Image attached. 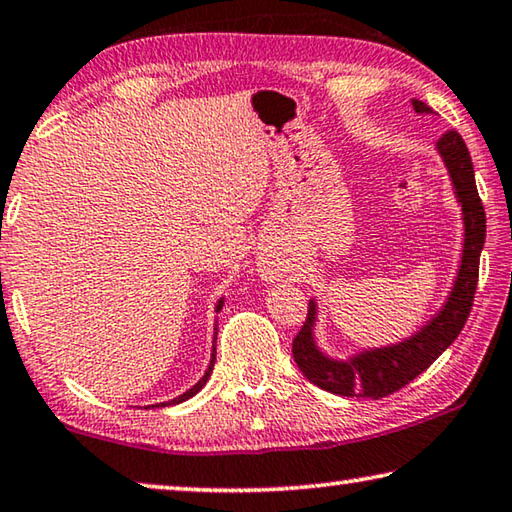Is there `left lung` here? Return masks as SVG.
Returning a JSON list of instances; mask_svg holds the SVG:
<instances>
[{
	"mask_svg": "<svg viewBox=\"0 0 512 512\" xmlns=\"http://www.w3.org/2000/svg\"><path fill=\"white\" fill-rule=\"evenodd\" d=\"M413 108L420 115H433V108L420 99H413ZM438 152L447 165L460 206H463L465 222L463 261H460V270L447 304L420 333L410 335L399 345L363 351V354L349 360H333L324 356L315 345V301H311L306 322L292 340V356H295V363L306 379L315 383L317 388L340 397H388L417 379L426 367H431L433 360L463 331L474 304L476 283H479V261L485 242V211L479 190H476L472 156H469L460 133L447 131L438 140Z\"/></svg>",
	"mask_w": 512,
	"mask_h": 512,
	"instance_id": "left-lung-1",
	"label": "left lung"
}]
</instances>
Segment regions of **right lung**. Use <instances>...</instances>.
I'll list each match as a JSON object with an SVG mask.
<instances>
[{
  "mask_svg": "<svg viewBox=\"0 0 512 512\" xmlns=\"http://www.w3.org/2000/svg\"><path fill=\"white\" fill-rule=\"evenodd\" d=\"M220 308H222V299H220V304H217V311H220ZM215 338H217V335H215ZM213 365H215V345H213V358H211V365H208V370H206V374H204V376H201L199 383L192 385V388H190L188 392H183V395H179L177 399L167 401V404H156V406H172V404H181V401H186V399H190V397H195L197 392H199V390L204 388V385H206L208 376H211V372H213Z\"/></svg>",
  "mask_w": 512,
  "mask_h": 512,
  "instance_id": "obj_1",
  "label": "right lung"
}]
</instances>
